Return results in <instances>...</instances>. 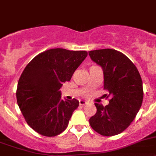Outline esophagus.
Masks as SVG:
<instances>
[{"label":"esophagus","instance_id":"obj_1","mask_svg":"<svg viewBox=\"0 0 156 156\" xmlns=\"http://www.w3.org/2000/svg\"><path fill=\"white\" fill-rule=\"evenodd\" d=\"M79 104H80V106H85L86 104H87V102L83 101V100H80Z\"/></svg>","mask_w":156,"mask_h":156}]
</instances>
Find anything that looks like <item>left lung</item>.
<instances>
[{
  "instance_id": "8db88e82",
  "label": "left lung",
  "mask_w": 156,
  "mask_h": 156,
  "mask_svg": "<svg viewBox=\"0 0 156 156\" xmlns=\"http://www.w3.org/2000/svg\"><path fill=\"white\" fill-rule=\"evenodd\" d=\"M89 55L103 68V87L109 92L107 98L111 96L107 106L95 103L96 112L90 119V126L102 136H115L128 128L142 106V78L134 63L121 52L103 49L89 51Z\"/></svg>"
}]
</instances>
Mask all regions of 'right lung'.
Segmentation results:
<instances>
[{"label":"right lung","mask_w":156,"mask_h":156,"mask_svg":"<svg viewBox=\"0 0 156 156\" xmlns=\"http://www.w3.org/2000/svg\"><path fill=\"white\" fill-rule=\"evenodd\" d=\"M87 56L85 50L55 48L37 55L17 84V102L27 123L39 134L56 136L67 127L79 101L61 99L60 87Z\"/></svg>","instance_id":"obj_1"}]
</instances>
